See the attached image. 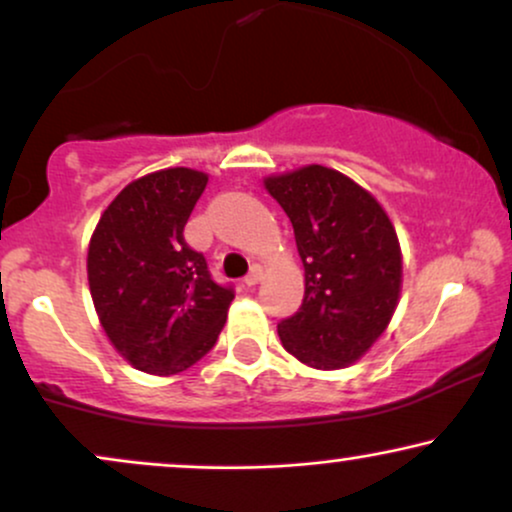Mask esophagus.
Instances as JSON below:
<instances>
[{"mask_svg":"<svg viewBox=\"0 0 512 512\" xmlns=\"http://www.w3.org/2000/svg\"><path fill=\"white\" fill-rule=\"evenodd\" d=\"M262 276H264V269L260 267V264H255V267L250 269V274L243 279V283H245V286H248V288H252V286H257V283L262 281Z\"/></svg>","mask_w":512,"mask_h":512,"instance_id":"1","label":"esophagus"}]
</instances>
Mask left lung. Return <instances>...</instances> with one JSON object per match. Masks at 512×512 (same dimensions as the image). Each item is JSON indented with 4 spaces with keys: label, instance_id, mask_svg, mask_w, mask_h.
I'll use <instances>...</instances> for the list:
<instances>
[{
    "label": "left lung",
    "instance_id": "1",
    "mask_svg": "<svg viewBox=\"0 0 512 512\" xmlns=\"http://www.w3.org/2000/svg\"><path fill=\"white\" fill-rule=\"evenodd\" d=\"M293 224L305 298L279 324L307 367L343 369L384 334L400 298L403 257L389 214L353 178L322 164L264 178Z\"/></svg>",
    "mask_w": 512,
    "mask_h": 512
}]
</instances>
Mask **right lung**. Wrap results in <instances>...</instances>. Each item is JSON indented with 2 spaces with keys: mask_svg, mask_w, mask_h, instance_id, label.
Returning <instances> with one entry per match:
<instances>
[{
  "mask_svg": "<svg viewBox=\"0 0 512 512\" xmlns=\"http://www.w3.org/2000/svg\"><path fill=\"white\" fill-rule=\"evenodd\" d=\"M207 174L186 166L128 183L97 221L88 283L112 346L157 377L186 372L212 350L226 324L231 286L207 272L183 238Z\"/></svg>",
  "mask_w": 512,
  "mask_h": 512,
  "instance_id": "obj_1",
  "label": "right lung"
}]
</instances>
